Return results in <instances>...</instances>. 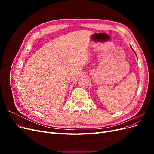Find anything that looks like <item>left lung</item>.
Masks as SVG:
<instances>
[{"label": "left lung", "mask_w": 154, "mask_h": 154, "mask_svg": "<svg viewBox=\"0 0 154 154\" xmlns=\"http://www.w3.org/2000/svg\"><path fill=\"white\" fill-rule=\"evenodd\" d=\"M131 48H132V47H131ZM132 50H133V51H134V53H135V54H136V52H135V51H134V49H132ZM136 56H137V55H136Z\"/></svg>", "instance_id": "8db88e82"}]
</instances>
